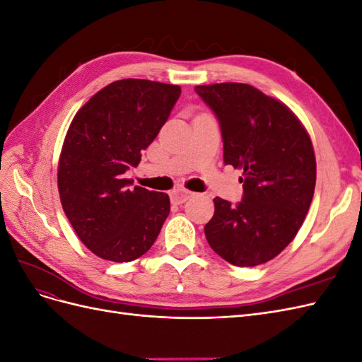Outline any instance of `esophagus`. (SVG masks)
I'll use <instances>...</instances> for the list:
<instances>
[{
  "mask_svg": "<svg viewBox=\"0 0 362 362\" xmlns=\"http://www.w3.org/2000/svg\"><path fill=\"white\" fill-rule=\"evenodd\" d=\"M192 194H193V193H192L190 190H185V189H177V190H173V192H172L170 198H172V202H173V204H182V202L187 201Z\"/></svg>",
  "mask_w": 362,
  "mask_h": 362,
  "instance_id": "esophagus-1",
  "label": "esophagus"
}]
</instances>
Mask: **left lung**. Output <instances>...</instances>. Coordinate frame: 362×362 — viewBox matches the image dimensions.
Instances as JSON below:
<instances>
[{
  "label": "left lung",
  "instance_id": "8db88e82",
  "mask_svg": "<svg viewBox=\"0 0 362 362\" xmlns=\"http://www.w3.org/2000/svg\"><path fill=\"white\" fill-rule=\"evenodd\" d=\"M221 122L223 161L242 169L243 199L214 198L204 228L208 245L238 267L279 255L300 229L315 189V156L308 131L290 108L243 83L196 86Z\"/></svg>",
  "mask_w": 362,
  "mask_h": 362
}]
</instances>
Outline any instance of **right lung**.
<instances>
[{
	"label": "right lung",
	"instance_id": "right-lung-1",
	"mask_svg": "<svg viewBox=\"0 0 362 362\" xmlns=\"http://www.w3.org/2000/svg\"><path fill=\"white\" fill-rule=\"evenodd\" d=\"M180 95L177 84L117 80L74 116L59 157V194L75 234L96 257L128 262L157 240L169 194L131 189L125 172L140 163Z\"/></svg>",
	"mask_w": 362,
	"mask_h": 362
}]
</instances>
